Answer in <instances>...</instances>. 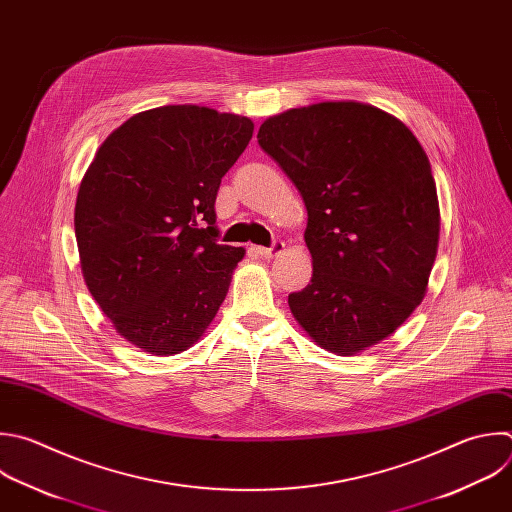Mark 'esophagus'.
I'll return each mask as SVG.
<instances>
[{
    "label": "esophagus",
    "mask_w": 512,
    "mask_h": 512,
    "mask_svg": "<svg viewBox=\"0 0 512 512\" xmlns=\"http://www.w3.org/2000/svg\"><path fill=\"white\" fill-rule=\"evenodd\" d=\"M285 251V243L283 241H275L271 247H257V253L263 257V259H273L277 255H281Z\"/></svg>",
    "instance_id": "obj_1"
}]
</instances>
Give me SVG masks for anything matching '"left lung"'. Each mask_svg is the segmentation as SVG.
<instances>
[{
	"label": "left lung",
	"mask_w": 512,
	"mask_h": 512,
	"mask_svg": "<svg viewBox=\"0 0 512 512\" xmlns=\"http://www.w3.org/2000/svg\"><path fill=\"white\" fill-rule=\"evenodd\" d=\"M259 146L307 209L311 283L287 303L313 342L356 356L422 303L438 253L430 160L396 116L354 100L269 116Z\"/></svg>",
	"instance_id": "1"
}]
</instances>
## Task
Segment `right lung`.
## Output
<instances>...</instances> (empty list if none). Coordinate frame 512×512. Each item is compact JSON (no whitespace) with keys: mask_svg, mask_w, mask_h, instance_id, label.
Segmentation results:
<instances>
[{"mask_svg":"<svg viewBox=\"0 0 512 512\" xmlns=\"http://www.w3.org/2000/svg\"><path fill=\"white\" fill-rule=\"evenodd\" d=\"M251 136L247 116L170 104L130 116L96 150L74 209L80 267L142 352L193 348L225 301L245 249L217 243L215 199Z\"/></svg>","mask_w":512,"mask_h":512,"instance_id":"add662e5","label":"right lung"}]
</instances>
